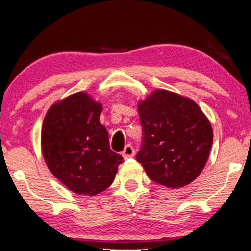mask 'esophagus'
<instances>
[{
	"label": "esophagus",
	"instance_id": "esophagus-1",
	"mask_svg": "<svg viewBox=\"0 0 251 251\" xmlns=\"http://www.w3.org/2000/svg\"><path fill=\"white\" fill-rule=\"evenodd\" d=\"M122 155L125 159H130V157L135 155V150H133V147L130 145V144H128V145L125 147V150H123L122 152Z\"/></svg>",
	"mask_w": 251,
	"mask_h": 251
}]
</instances>
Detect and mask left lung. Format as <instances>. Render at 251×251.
Wrapping results in <instances>:
<instances>
[{"label":"left lung","instance_id":"obj_1","mask_svg":"<svg viewBox=\"0 0 251 251\" xmlns=\"http://www.w3.org/2000/svg\"><path fill=\"white\" fill-rule=\"evenodd\" d=\"M144 145L136 159L147 176L169 188L191 184L210 153L211 123L193 99L156 89L137 102Z\"/></svg>","mask_w":251,"mask_h":251}]
</instances>
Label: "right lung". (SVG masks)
<instances>
[{"mask_svg":"<svg viewBox=\"0 0 251 251\" xmlns=\"http://www.w3.org/2000/svg\"><path fill=\"white\" fill-rule=\"evenodd\" d=\"M102 104L78 91L53 102L41 129V151L48 169L73 193L94 195L114 180L123 157L109 149L99 121Z\"/></svg>","mask_w":251,"mask_h":251,"instance_id":"obj_1","label":"right lung"}]
</instances>
